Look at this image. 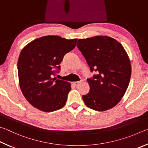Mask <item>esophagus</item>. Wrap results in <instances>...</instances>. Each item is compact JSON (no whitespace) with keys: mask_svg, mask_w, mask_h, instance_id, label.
Segmentation results:
<instances>
[{"mask_svg":"<svg viewBox=\"0 0 148 148\" xmlns=\"http://www.w3.org/2000/svg\"><path fill=\"white\" fill-rule=\"evenodd\" d=\"M80 83H81V81H77V82H73V84L75 86H78Z\"/></svg>","mask_w":148,"mask_h":148,"instance_id":"1","label":"esophagus"}]
</instances>
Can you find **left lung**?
Segmentation results:
<instances>
[{
  "mask_svg": "<svg viewBox=\"0 0 148 148\" xmlns=\"http://www.w3.org/2000/svg\"><path fill=\"white\" fill-rule=\"evenodd\" d=\"M77 46L86 59L90 71V92L82 95L88 107L97 111L110 109L120 101L130 81L131 66L121 43L108 36L79 39Z\"/></svg>",
  "mask_w": 148,
  "mask_h": 148,
  "instance_id": "left-lung-1",
  "label": "left lung"
}]
</instances>
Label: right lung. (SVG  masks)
Listing matches in <instances>:
<instances>
[{"label": "right lung", "instance_id": "1", "mask_svg": "<svg viewBox=\"0 0 148 148\" xmlns=\"http://www.w3.org/2000/svg\"><path fill=\"white\" fill-rule=\"evenodd\" d=\"M77 40L47 36L36 39L22 49L17 62L19 85L33 107L53 112L66 105L71 84L53 76L60 71L64 56L75 47Z\"/></svg>", "mask_w": 148, "mask_h": 148}]
</instances>
